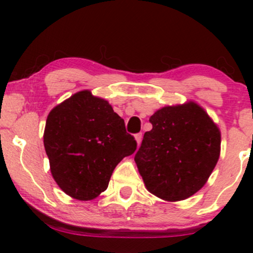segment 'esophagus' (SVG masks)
Segmentation results:
<instances>
[{"label":"esophagus","instance_id":"1","mask_svg":"<svg viewBox=\"0 0 253 253\" xmlns=\"http://www.w3.org/2000/svg\"><path fill=\"white\" fill-rule=\"evenodd\" d=\"M141 138H143V135H141V133H138V134L134 135V139H135L136 144H138V145H140V143H141Z\"/></svg>","mask_w":253,"mask_h":253}]
</instances>
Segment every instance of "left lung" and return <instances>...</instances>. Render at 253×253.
Listing matches in <instances>:
<instances>
[{
    "label": "left lung",
    "mask_w": 253,
    "mask_h": 253,
    "mask_svg": "<svg viewBox=\"0 0 253 253\" xmlns=\"http://www.w3.org/2000/svg\"><path fill=\"white\" fill-rule=\"evenodd\" d=\"M150 123L152 129L144 134L134 157L145 187L164 201L193 196L219 161V127L194 101L163 107Z\"/></svg>",
    "instance_id": "obj_1"
}]
</instances>
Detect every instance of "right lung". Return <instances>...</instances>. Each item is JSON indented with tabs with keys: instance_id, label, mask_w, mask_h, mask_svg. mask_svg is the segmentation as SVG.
<instances>
[{
	"instance_id": "obj_1",
	"label": "right lung",
	"mask_w": 253,
	"mask_h": 253,
	"mask_svg": "<svg viewBox=\"0 0 253 253\" xmlns=\"http://www.w3.org/2000/svg\"><path fill=\"white\" fill-rule=\"evenodd\" d=\"M43 146L60 189L89 201L107 189L115 167L136 143L108 101L81 90L48 113Z\"/></svg>"
}]
</instances>
